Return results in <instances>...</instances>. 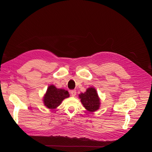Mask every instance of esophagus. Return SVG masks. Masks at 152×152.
I'll list each match as a JSON object with an SVG mask.
<instances>
[{"label":"esophagus","instance_id":"obj_1","mask_svg":"<svg viewBox=\"0 0 152 152\" xmlns=\"http://www.w3.org/2000/svg\"><path fill=\"white\" fill-rule=\"evenodd\" d=\"M70 93H71V95L72 96H76V90H72L71 91V92H70Z\"/></svg>","mask_w":152,"mask_h":152}]
</instances>
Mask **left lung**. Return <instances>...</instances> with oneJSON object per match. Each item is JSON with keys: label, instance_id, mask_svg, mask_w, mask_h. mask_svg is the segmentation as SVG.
<instances>
[{"label": "left lung", "instance_id": "1", "mask_svg": "<svg viewBox=\"0 0 152 152\" xmlns=\"http://www.w3.org/2000/svg\"><path fill=\"white\" fill-rule=\"evenodd\" d=\"M81 103L85 109L90 112H94L99 109L100 98L96 90L93 87L87 88L84 93L79 95Z\"/></svg>", "mask_w": 152, "mask_h": 152}]
</instances>
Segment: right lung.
<instances>
[{
	"instance_id": "1",
	"label": "right lung",
	"mask_w": 152,
	"mask_h": 152,
	"mask_svg": "<svg viewBox=\"0 0 152 152\" xmlns=\"http://www.w3.org/2000/svg\"><path fill=\"white\" fill-rule=\"evenodd\" d=\"M70 96L68 91L58 89L53 85L49 86L47 91L43 97L45 105L50 110H54L60 105L62 101Z\"/></svg>"
}]
</instances>
